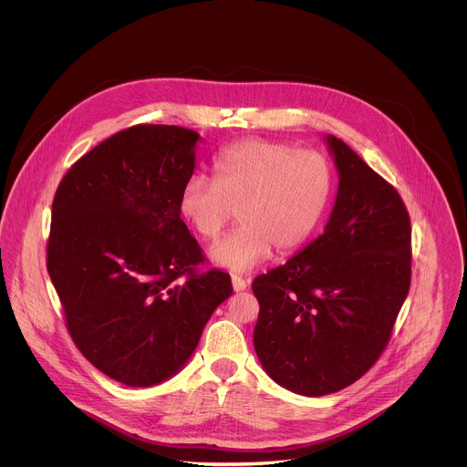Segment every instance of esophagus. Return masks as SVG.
Masks as SVG:
<instances>
[{
  "label": "esophagus",
  "instance_id": "1",
  "mask_svg": "<svg viewBox=\"0 0 467 467\" xmlns=\"http://www.w3.org/2000/svg\"><path fill=\"white\" fill-rule=\"evenodd\" d=\"M232 285L235 291H244L250 285V280L239 276V275H232Z\"/></svg>",
  "mask_w": 467,
  "mask_h": 467
}]
</instances>
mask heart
I'll return each instance as SVG.
<instances>
[{
	"mask_svg": "<svg viewBox=\"0 0 467 467\" xmlns=\"http://www.w3.org/2000/svg\"><path fill=\"white\" fill-rule=\"evenodd\" d=\"M215 178L192 174L180 212L198 237L212 243L235 219L241 226L217 243L215 265L246 271L271 255L302 248L318 228L333 194L329 160L311 149L267 138L237 140L213 158Z\"/></svg>",
	"mask_w": 467,
	"mask_h": 467,
	"instance_id": "heart-1",
	"label": "heart"
}]
</instances>
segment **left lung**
<instances>
[{
    "mask_svg": "<svg viewBox=\"0 0 467 467\" xmlns=\"http://www.w3.org/2000/svg\"><path fill=\"white\" fill-rule=\"evenodd\" d=\"M339 172L326 232L259 275L255 352L302 396L337 392L387 348L411 280V226L400 192L343 140L327 136Z\"/></svg>",
    "mask_w": 467,
    "mask_h": 467,
    "instance_id": "1",
    "label": "left lung"
}]
</instances>
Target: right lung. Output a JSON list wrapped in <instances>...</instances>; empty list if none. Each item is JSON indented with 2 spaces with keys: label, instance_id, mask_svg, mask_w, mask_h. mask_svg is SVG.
<instances>
[{
  "label": "right lung",
  "instance_id": "1",
  "mask_svg": "<svg viewBox=\"0 0 467 467\" xmlns=\"http://www.w3.org/2000/svg\"><path fill=\"white\" fill-rule=\"evenodd\" d=\"M200 134L136 124L100 141L61 180L47 267L67 329L111 379L150 387L192 356L230 275L206 257L180 212Z\"/></svg>",
  "mask_w": 467,
  "mask_h": 467
}]
</instances>
